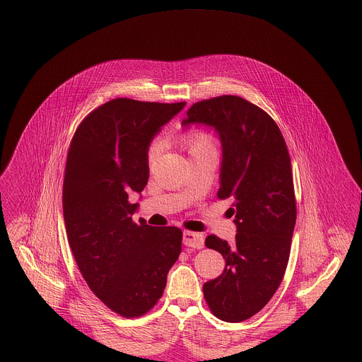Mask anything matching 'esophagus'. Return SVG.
I'll return each instance as SVG.
<instances>
[{
	"mask_svg": "<svg viewBox=\"0 0 362 362\" xmlns=\"http://www.w3.org/2000/svg\"><path fill=\"white\" fill-rule=\"evenodd\" d=\"M182 243H184V245H187V247L201 250V248L204 247V244H205V238H204V235L199 234V233L184 231V234H182Z\"/></svg>",
	"mask_w": 362,
	"mask_h": 362,
	"instance_id": "obj_1",
	"label": "esophagus"
}]
</instances>
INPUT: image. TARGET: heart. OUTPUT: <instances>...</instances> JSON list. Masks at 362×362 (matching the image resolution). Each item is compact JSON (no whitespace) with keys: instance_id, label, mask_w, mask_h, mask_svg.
I'll use <instances>...</instances> for the list:
<instances>
[{"instance_id":"obj_1","label":"heart","mask_w":362,"mask_h":362,"mask_svg":"<svg viewBox=\"0 0 362 362\" xmlns=\"http://www.w3.org/2000/svg\"><path fill=\"white\" fill-rule=\"evenodd\" d=\"M184 144L187 145L189 155L202 152V151H214L211 139L202 131H192L187 134L184 136ZM160 151H161V142L158 139H155L148 149V163L151 165L155 163L157 156L160 155Z\"/></svg>"}]
</instances>
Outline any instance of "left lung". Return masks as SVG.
<instances>
[{"label": "left lung", "mask_w": 362, "mask_h": 362, "mask_svg": "<svg viewBox=\"0 0 362 362\" xmlns=\"http://www.w3.org/2000/svg\"><path fill=\"white\" fill-rule=\"evenodd\" d=\"M184 127H211L221 144L220 199L234 204L235 243L209 235L206 247L226 259L224 272L204 284L214 316L243 322L258 313L279 288L290 257L297 206L284 138L258 105L238 96L194 104Z\"/></svg>", "instance_id": "1"}]
</instances>
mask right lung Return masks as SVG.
I'll list each match as a JSON object with an SVG mask.
<instances>
[{"instance_id": "add662e5", "label": "right lung", "mask_w": 362, "mask_h": 362, "mask_svg": "<svg viewBox=\"0 0 362 362\" xmlns=\"http://www.w3.org/2000/svg\"><path fill=\"white\" fill-rule=\"evenodd\" d=\"M114 99L76 128L65 165L62 213L68 243L90 290L114 312L138 317L163 296L181 254L182 231L132 221L149 180L148 149L184 107Z\"/></svg>"}]
</instances>
